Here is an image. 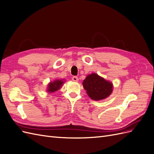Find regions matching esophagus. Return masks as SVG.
I'll use <instances>...</instances> for the list:
<instances>
[{
    "label": "esophagus",
    "mask_w": 154,
    "mask_h": 154,
    "mask_svg": "<svg viewBox=\"0 0 154 154\" xmlns=\"http://www.w3.org/2000/svg\"><path fill=\"white\" fill-rule=\"evenodd\" d=\"M72 81H74V82H78V78L77 77V76H73L72 78Z\"/></svg>",
    "instance_id": "34e87169"
}]
</instances>
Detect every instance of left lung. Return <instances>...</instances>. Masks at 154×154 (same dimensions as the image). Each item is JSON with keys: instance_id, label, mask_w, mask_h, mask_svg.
I'll list each match as a JSON object with an SVG mask.
<instances>
[{"instance_id": "left-lung-1", "label": "left lung", "mask_w": 154, "mask_h": 154, "mask_svg": "<svg viewBox=\"0 0 154 154\" xmlns=\"http://www.w3.org/2000/svg\"><path fill=\"white\" fill-rule=\"evenodd\" d=\"M83 86L87 91L88 96L95 101L106 98L113 90L112 83L96 73L88 75L83 82Z\"/></svg>"}]
</instances>
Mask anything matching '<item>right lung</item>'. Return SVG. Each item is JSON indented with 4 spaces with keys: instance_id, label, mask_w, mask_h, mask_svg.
Returning a JSON list of instances; mask_svg holds the SVG:
<instances>
[{
    "instance_id": "right-lung-1",
    "label": "right lung",
    "mask_w": 154,
    "mask_h": 154,
    "mask_svg": "<svg viewBox=\"0 0 154 154\" xmlns=\"http://www.w3.org/2000/svg\"><path fill=\"white\" fill-rule=\"evenodd\" d=\"M63 80H56L52 82H50L48 87V92L49 93L54 92L59 90L63 84Z\"/></svg>"
}]
</instances>
